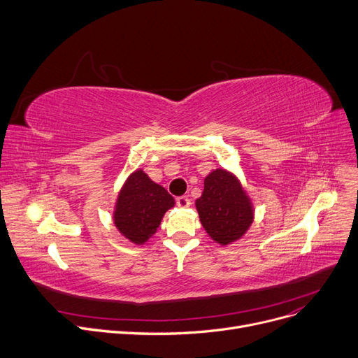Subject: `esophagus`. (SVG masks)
I'll list each match as a JSON object with an SVG mask.
<instances>
[{"instance_id":"34e87169","label":"esophagus","mask_w":358,"mask_h":358,"mask_svg":"<svg viewBox=\"0 0 358 358\" xmlns=\"http://www.w3.org/2000/svg\"><path fill=\"white\" fill-rule=\"evenodd\" d=\"M177 206L178 207H181V208H187V207H189V204H192V201H189V199L188 197H185V196H181V197H177Z\"/></svg>"}]
</instances>
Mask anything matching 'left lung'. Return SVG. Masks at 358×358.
Returning a JSON list of instances; mask_svg holds the SVG:
<instances>
[{
  "instance_id": "1",
  "label": "left lung",
  "mask_w": 358,
  "mask_h": 358,
  "mask_svg": "<svg viewBox=\"0 0 358 358\" xmlns=\"http://www.w3.org/2000/svg\"><path fill=\"white\" fill-rule=\"evenodd\" d=\"M196 208L207 234L222 246L239 241L253 223V206L248 193L234 174L223 169L204 178Z\"/></svg>"
}]
</instances>
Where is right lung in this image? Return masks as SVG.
Wrapping results in <instances>:
<instances>
[{"mask_svg":"<svg viewBox=\"0 0 358 358\" xmlns=\"http://www.w3.org/2000/svg\"><path fill=\"white\" fill-rule=\"evenodd\" d=\"M174 204L173 196L164 187L136 170L117 194L113 224L129 242L144 245L157 231L165 211Z\"/></svg>","mask_w":358,"mask_h":358,"instance_id":"1","label":"right lung"}]
</instances>
